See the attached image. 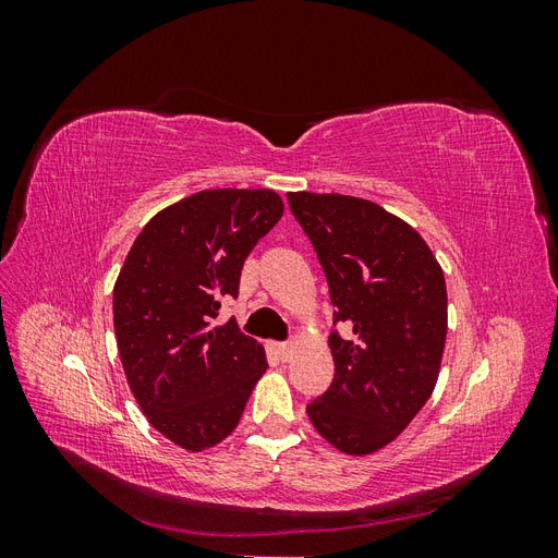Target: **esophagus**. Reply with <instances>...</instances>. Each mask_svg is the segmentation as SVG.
<instances>
[{
    "mask_svg": "<svg viewBox=\"0 0 558 558\" xmlns=\"http://www.w3.org/2000/svg\"><path fill=\"white\" fill-rule=\"evenodd\" d=\"M275 351H277V359H279L281 363H286V361L291 359L293 347H291V344H286V342H281V344H275Z\"/></svg>",
    "mask_w": 558,
    "mask_h": 558,
    "instance_id": "34e87169",
    "label": "esophagus"
}]
</instances>
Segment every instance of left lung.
I'll list each match as a JSON object with an SVG mask.
<instances>
[{"label": "left lung", "instance_id": "1", "mask_svg": "<svg viewBox=\"0 0 558 558\" xmlns=\"http://www.w3.org/2000/svg\"><path fill=\"white\" fill-rule=\"evenodd\" d=\"M293 216L328 279L335 377L307 404L318 435L351 456L373 453L408 428L430 398L447 340V286L424 238L369 199L289 193Z\"/></svg>", "mask_w": 558, "mask_h": 558}]
</instances>
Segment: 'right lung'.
<instances>
[{
  "mask_svg": "<svg viewBox=\"0 0 558 558\" xmlns=\"http://www.w3.org/2000/svg\"><path fill=\"white\" fill-rule=\"evenodd\" d=\"M281 214L267 189L199 191L150 218L116 279L113 330L132 396L183 449L226 440L267 369L263 344L214 318Z\"/></svg>",
  "mask_w": 558,
  "mask_h": 558,
  "instance_id": "right-lung-1",
  "label": "right lung"
}]
</instances>
